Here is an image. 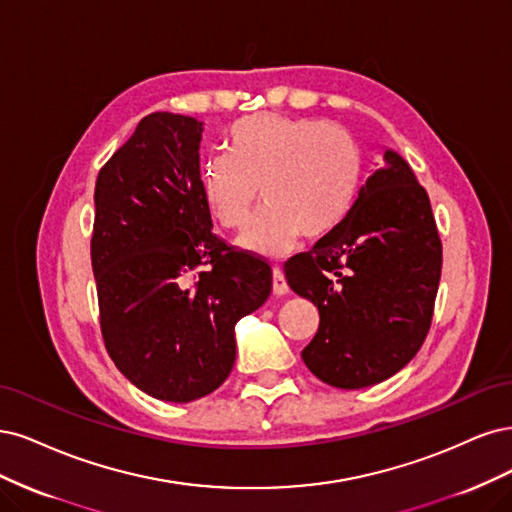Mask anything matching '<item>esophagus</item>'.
Wrapping results in <instances>:
<instances>
[{"label":"esophagus","instance_id":"esophagus-1","mask_svg":"<svg viewBox=\"0 0 512 512\" xmlns=\"http://www.w3.org/2000/svg\"><path fill=\"white\" fill-rule=\"evenodd\" d=\"M272 291L274 295H287L289 293V285H287V278L280 268L272 270Z\"/></svg>","mask_w":512,"mask_h":512}]
</instances>
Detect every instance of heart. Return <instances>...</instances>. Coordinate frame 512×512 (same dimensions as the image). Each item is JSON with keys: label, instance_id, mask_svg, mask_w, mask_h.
I'll list each match as a JSON object with an SVG mask.
<instances>
[{"label": "heart", "instance_id": "b5f03b06", "mask_svg": "<svg viewBox=\"0 0 512 512\" xmlns=\"http://www.w3.org/2000/svg\"><path fill=\"white\" fill-rule=\"evenodd\" d=\"M229 155L200 170L202 200L212 221L240 229L257 202H266L240 236L244 251L280 257L295 242L321 240L351 212L361 180V151L349 131L319 119L255 114L227 134Z\"/></svg>", "mask_w": 512, "mask_h": 512}]
</instances>
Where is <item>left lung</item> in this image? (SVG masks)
<instances>
[{"label": "left lung", "instance_id": "obj_1", "mask_svg": "<svg viewBox=\"0 0 512 512\" xmlns=\"http://www.w3.org/2000/svg\"><path fill=\"white\" fill-rule=\"evenodd\" d=\"M359 187L336 232L285 266L289 287L319 308L302 351L319 381L338 389L383 383L430 332L442 270L430 197L391 148Z\"/></svg>", "mask_w": 512, "mask_h": 512}]
</instances>
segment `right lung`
I'll return each mask as SVG.
<instances>
[{
    "instance_id": "add662e5",
    "label": "right lung",
    "mask_w": 512,
    "mask_h": 512,
    "mask_svg": "<svg viewBox=\"0 0 512 512\" xmlns=\"http://www.w3.org/2000/svg\"><path fill=\"white\" fill-rule=\"evenodd\" d=\"M202 131L193 117L148 114L100 170L93 197L91 263L108 355L140 391L176 404L225 383L236 323L272 291L266 261L212 234Z\"/></svg>"
}]
</instances>
